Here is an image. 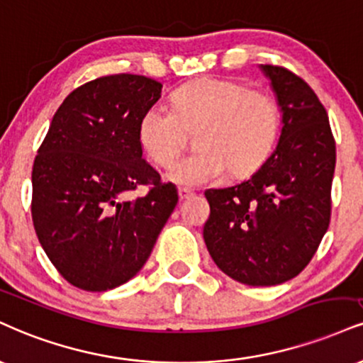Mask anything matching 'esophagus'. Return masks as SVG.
Segmentation results:
<instances>
[{
  "label": "esophagus",
  "mask_w": 363,
  "mask_h": 363,
  "mask_svg": "<svg viewBox=\"0 0 363 363\" xmlns=\"http://www.w3.org/2000/svg\"><path fill=\"white\" fill-rule=\"evenodd\" d=\"M193 194L194 193L191 189H186V187H179V199H181V201L191 198Z\"/></svg>",
  "instance_id": "1"
}]
</instances>
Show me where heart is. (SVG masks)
Here are the masks:
<instances>
[{
    "mask_svg": "<svg viewBox=\"0 0 363 363\" xmlns=\"http://www.w3.org/2000/svg\"><path fill=\"white\" fill-rule=\"evenodd\" d=\"M201 152L179 160L167 179L196 187L228 176L255 172L276 147L281 132V108L267 91L248 89L228 77H201L179 87L172 108L148 106L138 121V142L152 162L167 167L181 154L187 132L199 130Z\"/></svg>",
    "mask_w": 363,
    "mask_h": 363,
    "instance_id": "heart-1",
    "label": "heart"
}]
</instances>
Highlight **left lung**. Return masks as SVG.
Wrapping results in <instances>:
<instances>
[{
    "label": "left lung",
    "instance_id": "left-lung-1",
    "mask_svg": "<svg viewBox=\"0 0 363 363\" xmlns=\"http://www.w3.org/2000/svg\"><path fill=\"white\" fill-rule=\"evenodd\" d=\"M281 108L276 150L248 181L208 189L203 237L226 276L277 286L309 264L330 225L336 152L328 115L299 76L260 65Z\"/></svg>",
    "mask_w": 363,
    "mask_h": 363
}]
</instances>
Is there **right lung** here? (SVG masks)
I'll return each instance as SVG.
<instances>
[{
  "label": "right lung",
  "mask_w": 363,
  "mask_h": 363,
  "mask_svg": "<svg viewBox=\"0 0 363 363\" xmlns=\"http://www.w3.org/2000/svg\"><path fill=\"white\" fill-rule=\"evenodd\" d=\"M162 84L115 74L74 89L55 111L32 170L38 242L65 281L115 289L143 267L177 204L172 182L142 159L138 121ZM151 191L125 199L138 185Z\"/></svg>",
  "instance_id": "add662e5"
}]
</instances>
